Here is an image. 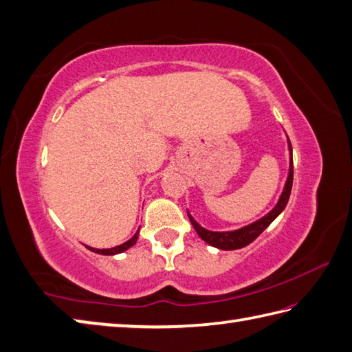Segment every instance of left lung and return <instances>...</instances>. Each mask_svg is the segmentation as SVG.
<instances>
[{"label":"left lung","instance_id":"1","mask_svg":"<svg viewBox=\"0 0 352 352\" xmlns=\"http://www.w3.org/2000/svg\"><path fill=\"white\" fill-rule=\"evenodd\" d=\"M288 148H290V151H292L290 140H288ZM292 186H293V155L290 160V174H288L284 192H282L276 208H274L270 213H267L265 217L258 219L256 223L245 226V227H243V229L232 230V232H210L199 226L195 219L189 215V212H188V215H189L192 226H194V229L199 235V238L206 241V243L213 245V247H218V249H221V250H236V249H241V247L249 245L252 241L256 239L261 233H263L267 227L272 224L273 219L285 209L288 198H290V194H292Z\"/></svg>","mask_w":352,"mask_h":352}]
</instances>
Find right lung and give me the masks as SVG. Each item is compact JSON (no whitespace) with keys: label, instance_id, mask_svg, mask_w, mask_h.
Instances as JSON below:
<instances>
[{"label":"right lung","instance_id":"obj_1","mask_svg":"<svg viewBox=\"0 0 352 352\" xmlns=\"http://www.w3.org/2000/svg\"><path fill=\"white\" fill-rule=\"evenodd\" d=\"M137 238H139V230H137L135 235L131 238L129 241H126V243H123V244L117 245V247H113V249H102L100 250V249H93V247H87V249L94 252V253H99V254H117V253L125 252L126 249H129V247H133L137 243Z\"/></svg>","mask_w":352,"mask_h":352}]
</instances>
